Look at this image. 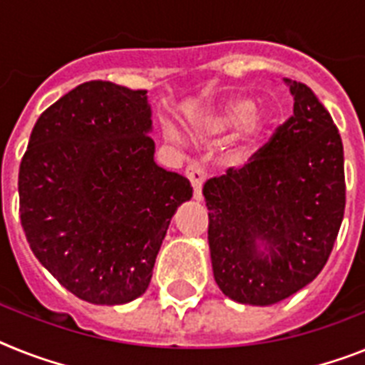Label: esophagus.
I'll use <instances>...</instances> for the list:
<instances>
[{
	"mask_svg": "<svg viewBox=\"0 0 365 365\" xmlns=\"http://www.w3.org/2000/svg\"><path fill=\"white\" fill-rule=\"evenodd\" d=\"M185 176L189 178V182L192 185V197L197 198V200H202V185L206 182V168H204V165L198 163V161L189 163V167L185 168Z\"/></svg>",
	"mask_w": 365,
	"mask_h": 365,
	"instance_id": "34e87169",
	"label": "esophagus"
}]
</instances>
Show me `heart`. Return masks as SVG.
<instances>
[{"mask_svg": "<svg viewBox=\"0 0 365 365\" xmlns=\"http://www.w3.org/2000/svg\"><path fill=\"white\" fill-rule=\"evenodd\" d=\"M204 128L213 133H225V131L243 128L245 135L254 139L262 131L263 118L259 113H254V103L249 98H235L220 107L215 115H211L204 122ZM167 137L173 140L178 139L174 130H167Z\"/></svg>", "mask_w": 365, "mask_h": 365, "instance_id": "obj_1", "label": "heart"}]
</instances>
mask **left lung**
I'll return each mask as SVG.
<instances>
[{"instance_id":"1","label":"left lung","mask_w":365,"mask_h":365,"mask_svg":"<svg viewBox=\"0 0 365 365\" xmlns=\"http://www.w3.org/2000/svg\"><path fill=\"white\" fill-rule=\"evenodd\" d=\"M293 115L241 168L207 180L213 277L241 304L271 306L310 284L345 211L344 145L310 87L286 79Z\"/></svg>"}]
</instances>
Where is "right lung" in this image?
Listing matches in <instances>:
<instances>
[{
  "instance_id": "right-lung-1",
  "label": "right lung",
  "mask_w": 365,
  "mask_h": 365,
  "mask_svg": "<svg viewBox=\"0 0 365 365\" xmlns=\"http://www.w3.org/2000/svg\"><path fill=\"white\" fill-rule=\"evenodd\" d=\"M146 91L72 88L38 116L18 174L20 219L36 259L70 293L125 304L146 292L187 178L154 161Z\"/></svg>"
}]
</instances>
